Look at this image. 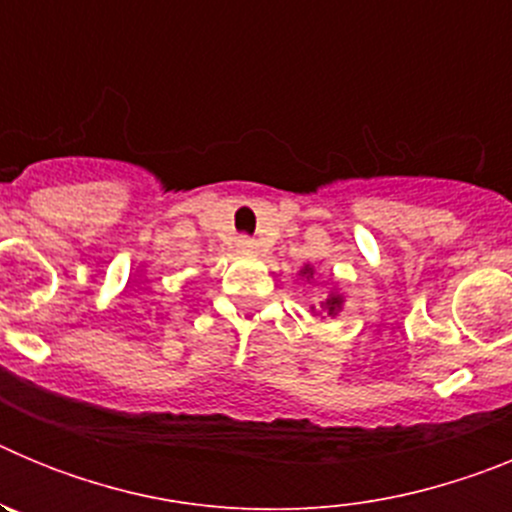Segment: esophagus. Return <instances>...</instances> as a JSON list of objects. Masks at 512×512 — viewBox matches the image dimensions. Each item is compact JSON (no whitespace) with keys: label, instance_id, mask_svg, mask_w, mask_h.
<instances>
[{"label":"esophagus","instance_id":"1","mask_svg":"<svg viewBox=\"0 0 512 512\" xmlns=\"http://www.w3.org/2000/svg\"><path fill=\"white\" fill-rule=\"evenodd\" d=\"M235 248H238L241 253H253L256 251V241H253V238H248V235H241V238H238V243H235Z\"/></svg>","mask_w":512,"mask_h":512}]
</instances>
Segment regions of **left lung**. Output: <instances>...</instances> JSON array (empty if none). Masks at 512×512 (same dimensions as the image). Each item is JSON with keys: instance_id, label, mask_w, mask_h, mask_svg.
Here are the masks:
<instances>
[{"instance_id": "8db88e82", "label": "left lung", "mask_w": 512, "mask_h": 512, "mask_svg": "<svg viewBox=\"0 0 512 512\" xmlns=\"http://www.w3.org/2000/svg\"><path fill=\"white\" fill-rule=\"evenodd\" d=\"M302 277H312L310 266H305V269H302ZM341 305H343V297H338V295H333V297H328V300H325V307H328V315H336V312L341 310Z\"/></svg>"}]
</instances>
